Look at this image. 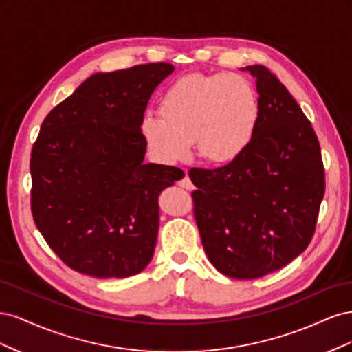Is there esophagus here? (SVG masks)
<instances>
[{
  "label": "esophagus",
  "mask_w": 352,
  "mask_h": 352,
  "mask_svg": "<svg viewBox=\"0 0 352 352\" xmlns=\"http://www.w3.org/2000/svg\"><path fill=\"white\" fill-rule=\"evenodd\" d=\"M179 186L180 188H184V189H186V190H192L194 189V184L190 182V179H189V176L185 173V176L179 180Z\"/></svg>",
  "instance_id": "esophagus-1"
}]
</instances>
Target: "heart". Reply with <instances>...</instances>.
<instances>
[{"mask_svg":"<svg viewBox=\"0 0 352 352\" xmlns=\"http://www.w3.org/2000/svg\"><path fill=\"white\" fill-rule=\"evenodd\" d=\"M158 117L141 123L144 141L157 162H185L195 141L198 155L210 164L239 158L258 123V101L250 82L239 74H188L163 94Z\"/></svg>","mask_w":352,"mask_h":352,"instance_id":"obj_1","label":"heart"}]
</instances>
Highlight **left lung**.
I'll list each match as a JSON object with an SVG mask.
<instances>
[{
	"mask_svg": "<svg viewBox=\"0 0 352 352\" xmlns=\"http://www.w3.org/2000/svg\"><path fill=\"white\" fill-rule=\"evenodd\" d=\"M245 69L260 95L252 142L235 162L190 168L189 177L211 264L233 279H257L308 247L326 184L320 144L300 105L267 67Z\"/></svg>",
	"mask_w": 352,
	"mask_h": 352,
	"instance_id": "8db88e82",
	"label": "left lung"
}]
</instances>
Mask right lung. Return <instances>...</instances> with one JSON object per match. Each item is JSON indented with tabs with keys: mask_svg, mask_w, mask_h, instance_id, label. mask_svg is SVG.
<instances>
[{
	"mask_svg": "<svg viewBox=\"0 0 352 352\" xmlns=\"http://www.w3.org/2000/svg\"><path fill=\"white\" fill-rule=\"evenodd\" d=\"M175 67L97 73L42 122L30 154V210L50 248L98 279L142 272L154 255L158 195L182 170L144 164L151 94Z\"/></svg>",
	"mask_w": 352,
	"mask_h": 352,
	"instance_id": "obj_1",
	"label": "right lung"
}]
</instances>
